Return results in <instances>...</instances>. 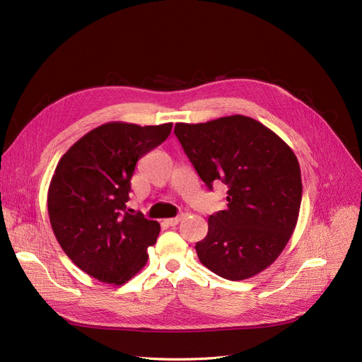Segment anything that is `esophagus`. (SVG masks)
Returning a JSON list of instances; mask_svg holds the SVG:
<instances>
[{"label": "esophagus", "instance_id": "esophagus-1", "mask_svg": "<svg viewBox=\"0 0 362 362\" xmlns=\"http://www.w3.org/2000/svg\"><path fill=\"white\" fill-rule=\"evenodd\" d=\"M183 218H185V215H179L176 218H170V219H165V223H168L170 226H174V225H177Z\"/></svg>", "mask_w": 362, "mask_h": 362}]
</instances>
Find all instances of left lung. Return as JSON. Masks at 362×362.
<instances>
[{
    "label": "left lung",
    "instance_id": "1",
    "mask_svg": "<svg viewBox=\"0 0 362 362\" xmlns=\"http://www.w3.org/2000/svg\"><path fill=\"white\" fill-rule=\"evenodd\" d=\"M174 134L198 176L228 186L226 210L209 218L197 255L210 272L243 280L272 265L296 230L303 185L291 147L258 120L234 115L176 124Z\"/></svg>",
    "mask_w": 362,
    "mask_h": 362
}]
</instances>
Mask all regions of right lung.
<instances>
[{
    "instance_id": "right-lung-1",
    "label": "right lung",
    "mask_w": 362,
    "mask_h": 362,
    "mask_svg": "<svg viewBox=\"0 0 362 362\" xmlns=\"http://www.w3.org/2000/svg\"><path fill=\"white\" fill-rule=\"evenodd\" d=\"M173 124L109 122L64 153L47 194L50 225L62 250L100 282L122 285L147 262L160 226L127 207L137 160L163 143Z\"/></svg>"
}]
</instances>
